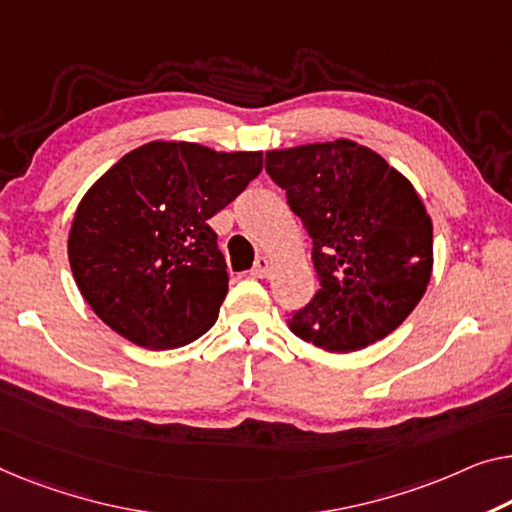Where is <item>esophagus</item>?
Returning a JSON list of instances; mask_svg holds the SVG:
<instances>
[{
    "mask_svg": "<svg viewBox=\"0 0 512 512\" xmlns=\"http://www.w3.org/2000/svg\"><path fill=\"white\" fill-rule=\"evenodd\" d=\"M269 271H271L269 259L259 257L257 262H255V266H253V271H250V276H253V278H266V276H269Z\"/></svg>",
    "mask_w": 512,
    "mask_h": 512,
    "instance_id": "1",
    "label": "esophagus"
}]
</instances>
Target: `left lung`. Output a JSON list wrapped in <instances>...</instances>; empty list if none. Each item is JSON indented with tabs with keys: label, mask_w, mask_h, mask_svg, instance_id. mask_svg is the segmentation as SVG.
<instances>
[{
	"label": "left lung",
	"mask_w": 512,
	"mask_h": 512,
	"mask_svg": "<svg viewBox=\"0 0 512 512\" xmlns=\"http://www.w3.org/2000/svg\"><path fill=\"white\" fill-rule=\"evenodd\" d=\"M266 172L310 234L319 280L289 331L347 354L398 329L432 276V220L414 186L352 140L266 151Z\"/></svg>",
	"instance_id": "left-lung-1"
}]
</instances>
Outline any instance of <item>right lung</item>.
<instances>
[{"mask_svg":"<svg viewBox=\"0 0 512 512\" xmlns=\"http://www.w3.org/2000/svg\"><path fill=\"white\" fill-rule=\"evenodd\" d=\"M259 172L262 151L218 154L193 142H149L117 160L82 197L68 234L91 310L147 349L207 333L230 280L209 218Z\"/></svg>","mask_w":512,"mask_h":512,"instance_id":"add662e5","label":"right lung"}]
</instances>
